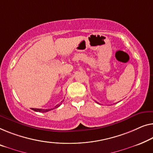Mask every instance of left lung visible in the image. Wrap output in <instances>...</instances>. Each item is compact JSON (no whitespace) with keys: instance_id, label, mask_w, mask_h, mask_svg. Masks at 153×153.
<instances>
[{"instance_id":"1","label":"left lung","mask_w":153,"mask_h":153,"mask_svg":"<svg viewBox=\"0 0 153 153\" xmlns=\"http://www.w3.org/2000/svg\"><path fill=\"white\" fill-rule=\"evenodd\" d=\"M96 102H97V101H96ZM97 103H98V102H97Z\"/></svg>"}]
</instances>
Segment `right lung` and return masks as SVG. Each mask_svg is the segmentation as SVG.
<instances>
[{"mask_svg": "<svg viewBox=\"0 0 153 153\" xmlns=\"http://www.w3.org/2000/svg\"><path fill=\"white\" fill-rule=\"evenodd\" d=\"M63 103V101H61V103H60V104H57V105L55 106L54 108H51V109H39V108H32V110H34V111H35V112H48V111H50V110H53V109H55V108H58V107H59V106L61 105V104Z\"/></svg>", "mask_w": 153, "mask_h": 153, "instance_id": "right-lung-1", "label": "right lung"}]
</instances>
